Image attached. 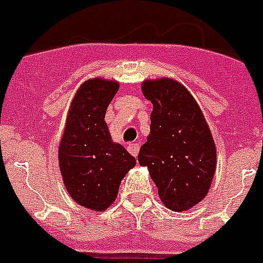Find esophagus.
Masks as SVG:
<instances>
[{
    "label": "esophagus",
    "instance_id": "1",
    "mask_svg": "<svg viewBox=\"0 0 263 263\" xmlns=\"http://www.w3.org/2000/svg\"><path fill=\"white\" fill-rule=\"evenodd\" d=\"M127 150H129V153L132 154L133 157L138 156V152H140V145L138 143H129L127 145Z\"/></svg>",
    "mask_w": 263,
    "mask_h": 263
}]
</instances>
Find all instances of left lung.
Segmentation results:
<instances>
[{
    "mask_svg": "<svg viewBox=\"0 0 263 263\" xmlns=\"http://www.w3.org/2000/svg\"><path fill=\"white\" fill-rule=\"evenodd\" d=\"M142 93L153 111L138 162L149 169L163 205L186 212L198 205L212 186L217 167L212 132L197 101L178 81H143Z\"/></svg>",
    "mask_w": 263,
    "mask_h": 263,
    "instance_id": "8db88e82",
    "label": "left lung"
}]
</instances>
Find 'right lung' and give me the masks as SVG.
Returning <instances> with one entry per match:
<instances>
[{"label":"right lung","mask_w":263,"mask_h":263,"mask_svg":"<svg viewBox=\"0 0 263 263\" xmlns=\"http://www.w3.org/2000/svg\"><path fill=\"white\" fill-rule=\"evenodd\" d=\"M120 89L118 81L91 78L71 101L58 162L69 196L78 205L104 212L117 198L121 181L136 158L113 142L105 122L106 109Z\"/></svg>","instance_id":"obj_1"}]
</instances>
